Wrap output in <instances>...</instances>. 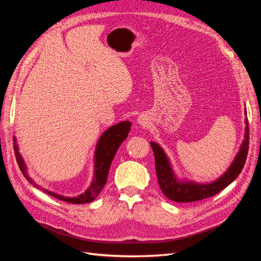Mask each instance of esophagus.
<instances>
[{"instance_id":"34e87169","label":"esophagus","mask_w":261,"mask_h":261,"mask_svg":"<svg viewBox=\"0 0 261 261\" xmlns=\"http://www.w3.org/2000/svg\"><path fill=\"white\" fill-rule=\"evenodd\" d=\"M137 123H138L139 125H141V126H146V124H147V122H146V118L139 116V117L137 118Z\"/></svg>"}]
</instances>
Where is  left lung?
<instances>
[{"mask_svg": "<svg viewBox=\"0 0 261 261\" xmlns=\"http://www.w3.org/2000/svg\"><path fill=\"white\" fill-rule=\"evenodd\" d=\"M245 115H247L246 109H245ZM245 125L246 126H245L244 140L242 141L239 152L236 153L233 162L222 175L210 183H196V181L187 178H178L172 168L170 158L165 153L163 148L159 144L151 141L150 145H151L154 153L158 183H159L164 196L172 201L192 202L209 198L230 185L240 175L244 164L246 162L249 145L247 117H245Z\"/></svg>", "mask_w": 261, "mask_h": 261, "instance_id": "left-lung-1", "label": "left lung"}]
</instances>
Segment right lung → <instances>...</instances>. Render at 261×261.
Returning <instances> with one entry per match:
<instances>
[{
  "mask_svg": "<svg viewBox=\"0 0 261 261\" xmlns=\"http://www.w3.org/2000/svg\"><path fill=\"white\" fill-rule=\"evenodd\" d=\"M132 123L129 121H123L117 123L116 125H112L109 127L106 132L101 134V136L96 145V150H94L93 154V176L89 187L86 189L85 193L78 195L76 197H67L64 195H60L58 193H54L48 189L43 188L36 181L31 178L27 172L26 163L23 161L22 156L19 152V148L17 145L16 138L14 137L15 141V154H16V160L19 165V169L22 172L23 176L27 178L30 184H33L35 187L41 189L44 193L50 196H53L54 198H58L62 201H66L69 203H87L91 202L99 196L102 188L105 187L108 174L110 170V165L114 159V155L117 151L118 147L121 146L123 141L127 138L128 133L130 130Z\"/></svg>",
  "mask_w": 261,
  "mask_h": 261,
  "instance_id": "1",
  "label": "right lung"
}]
</instances>
